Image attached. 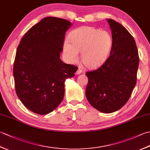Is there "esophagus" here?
Masks as SVG:
<instances>
[{"mask_svg":"<svg viewBox=\"0 0 150 150\" xmlns=\"http://www.w3.org/2000/svg\"><path fill=\"white\" fill-rule=\"evenodd\" d=\"M82 73V70H81L80 68H79V69H77V71H76V74H77V75H80V74H81Z\"/></svg>","mask_w":150,"mask_h":150,"instance_id":"obj_1","label":"esophagus"}]
</instances>
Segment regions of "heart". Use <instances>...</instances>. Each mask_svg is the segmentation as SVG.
<instances>
[{"instance_id":"obj_1","label":"heart","mask_w":150,"mask_h":150,"mask_svg":"<svg viewBox=\"0 0 150 150\" xmlns=\"http://www.w3.org/2000/svg\"><path fill=\"white\" fill-rule=\"evenodd\" d=\"M113 45L111 35L93 27H82L71 31L69 40L63 44V52L67 60L74 63L81 52V60L88 68H96L106 61Z\"/></svg>"}]
</instances>
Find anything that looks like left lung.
<instances>
[{
    "label": "left lung",
    "instance_id": "left-lung-1",
    "mask_svg": "<svg viewBox=\"0 0 150 150\" xmlns=\"http://www.w3.org/2000/svg\"><path fill=\"white\" fill-rule=\"evenodd\" d=\"M112 35L110 55L99 68L87 72L86 96L102 113L120 109L131 96L137 82L139 59L135 41L119 22L108 18Z\"/></svg>",
    "mask_w": 150,
    "mask_h": 150
}]
</instances>
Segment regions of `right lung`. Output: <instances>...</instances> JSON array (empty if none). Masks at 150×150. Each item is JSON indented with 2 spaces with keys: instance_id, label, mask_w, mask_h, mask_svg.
<instances>
[{
  "instance_id": "1",
  "label": "right lung",
  "mask_w": 150,
  "mask_h": 150,
  "mask_svg": "<svg viewBox=\"0 0 150 150\" xmlns=\"http://www.w3.org/2000/svg\"><path fill=\"white\" fill-rule=\"evenodd\" d=\"M73 24L47 17L30 28L16 52L13 77L19 99L28 110L46 115L63 100L66 79L74 77L75 66L60 59L64 35Z\"/></svg>"
}]
</instances>
